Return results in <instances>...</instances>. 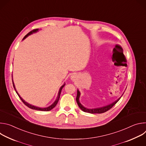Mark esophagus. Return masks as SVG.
I'll return each instance as SVG.
<instances>
[{
	"label": "esophagus",
	"instance_id": "34e87169",
	"mask_svg": "<svg viewBox=\"0 0 146 146\" xmlns=\"http://www.w3.org/2000/svg\"><path fill=\"white\" fill-rule=\"evenodd\" d=\"M76 77V75H74V74H73V75H72V78H73V79H74V78H76V77Z\"/></svg>",
	"mask_w": 146,
	"mask_h": 146
}]
</instances>
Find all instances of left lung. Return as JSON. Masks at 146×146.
<instances>
[{
    "instance_id": "1",
    "label": "left lung",
    "mask_w": 146,
    "mask_h": 146,
    "mask_svg": "<svg viewBox=\"0 0 146 146\" xmlns=\"http://www.w3.org/2000/svg\"><path fill=\"white\" fill-rule=\"evenodd\" d=\"M122 94V95H123ZM80 91L77 90V97H76V101H77V103L78 104V105L79 106V108H80V109L84 111V112H86V113H91V114H95V113H98V114H100V113H105L107 111H108L109 110H110L111 108H112L115 104L118 102V101L120 99V98H121V96L117 100H115V102H113L112 103H110V105H106V106H103V107H101V108H95V109H87L85 107L83 106L80 103V101H79V98H80Z\"/></svg>"
}]
</instances>
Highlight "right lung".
<instances>
[{
  "label": "right lung",
  "mask_w": 146,
  "mask_h": 146,
  "mask_svg": "<svg viewBox=\"0 0 146 146\" xmlns=\"http://www.w3.org/2000/svg\"><path fill=\"white\" fill-rule=\"evenodd\" d=\"M38 31V29H33V30H32V31H31L30 32H29L27 35H25V37L23 38V40H24L25 38H27L29 35H31V34H32V33H33L37 32ZM12 81H13V87H14V90H15V91L16 93L17 94V95H18V96L19 97V98L21 99V100L23 101V102L25 104V105L27 106H28L29 108H30V109H33V110H39V111H50V110H52L54 108H55V106L56 105V104L58 103V102L59 99V97H60V92H61L62 89L63 88V87H64L65 86V84H64L63 86H62L60 88L56 99L55 100V102L52 104V105H51V106H48V107H47V108H38V107L35 106H33V105H31V104H29V103H27V102H25V100H24L21 97V96H19V95L18 94V93L17 92V90H16V89H15V86H14V82H13V79H12Z\"/></svg>",
  "instance_id": "right-lung-1"
}]
</instances>
